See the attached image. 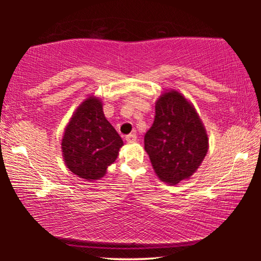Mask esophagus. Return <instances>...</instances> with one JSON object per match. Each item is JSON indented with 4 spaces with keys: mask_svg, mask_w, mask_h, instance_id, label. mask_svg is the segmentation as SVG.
<instances>
[{
    "mask_svg": "<svg viewBox=\"0 0 261 261\" xmlns=\"http://www.w3.org/2000/svg\"><path fill=\"white\" fill-rule=\"evenodd\" d=\"M125 140L127 141V143H134V141L137 140V136H136L135 134L127 135V136L125 137Z\"/></svg>",
    "mask_w": 261,
    "mask_h": 261,
    "instance_id": "obj_1",
    "label": "esophagus"
}]
</instances>
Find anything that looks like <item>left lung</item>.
Returning <instances> with one entry per match:
<instances>
[{
  "instance_id": "8db88e82",
  "label": "left lung",
  "mask_w": 261,
  "mask_h": 261,
  "mask_svg": "<svg viewBox=\"0 0 261 261\" xmlns=\"http://www.w3.org/2000/svg\"><path fill=\"white\" fill-rule=\"evenodd\" d=\"M144 143L159 178L168 184L189 178L208 149L199 116L177 91L167 92L158 100L154 122Z\"/></svg>"
}]
</instances>
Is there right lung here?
Instances as JSON below:
<instances>
[{
    "label": "right lung",
    "mask_w": 261,
    "mask_h": 261,
    "mask_svg": "<svg viewBox=\"0 0 261 261\" xmlns=\"http://www.w3.org/2000/svg\"><path fill=\"white\" fill-rule=\"evenodd\" d=\"M123 140L105 117L99 99L88 98L79 106L62 139V152L70 171L81 178L102 177L116 160Z\"/></svg>",
    "instance_id": "obj_1"
}]
</instances>
